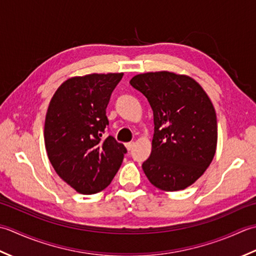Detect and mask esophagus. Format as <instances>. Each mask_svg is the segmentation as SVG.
Masks as SVG:
<instances>
[{
	"mask_svg": "<svg viewBox=\"0 0 256 256\" xmlns=\"http://www.w3.org/2000/svg\"><path fill=\"white\" fill-rule=\"evenodd\" d=\"M134 142H128V144H126V148H127V150L128 151H130V150H132V148H134Z\"/></svg>",
	"mask_w": 256,
	"mask_h": 256,
	"instance_id": "esophagus-1",
	"label": "esophagus"
}]
</instances>
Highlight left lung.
<instances>
[{
  "mask_svg": "<svg viewBox=\"0 0 256 256\" xmlns=\"http://www.w3.org/2000/svg\"><path fill=\"white\" fill-rule=\"evenodd\" d=\"M148 99L154 132L142 164L148 180L164 191H178L200 178L218 142L216 114L203 88L189 76L170 72L136 75L130 80Z\"/></svg>",
  "mask_w": 256,
  "mask_h": 256,
  "instance_id": "8db88e82",
  "label": "left lung"
}]
</instances>
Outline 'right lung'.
Instances as JSON below:
<instances>
[{"label":"right lung","instance_id":"right-lung-1","mask_svg":"<svg viewBox=\"0 0 256 256\" xmlns=\"http://www.w3.org/2000/svg\"><path fill=\"white\" fill-rule=\"evenodd\" d=\"M124 72L72 77L57 88L45 118L44 139L56 174L82 194L110 184L127 152L112 136L104 137L106 108Z\"/></svg>","mask_w":256,"mask_h":256}]
</instances>
